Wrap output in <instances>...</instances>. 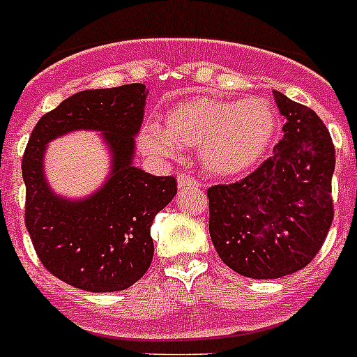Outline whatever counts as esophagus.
<instances>
[{
	"mask_svg": "<svg viewBox=\"0 0 357 357\" xmlns=\"http://www.w3.org/2000/svg\"><path fill=\"white\" fill-rule=\"evenodd\" d=\"M196 185V179L192 176H187V174H181L178 176V187L179 188H187V187H194Z\"/></svg>",
	"mask_w": 357,
	"mask_h": 357,
	"instance_id": "esophagus-1",
	"label": "esophagus"
}]
</instances>
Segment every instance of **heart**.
<instances>
[{
  "mask_svg": "<svg viewBox=\"0 0 357 357\" xmlns=\"http://www.w3.org/2000/svg\"><path fill=\"white\" fill-rule=\"evenodd\" d=\"M279 112L268 98H188L165 115V126L144 124L139 149L155 159H178L198 149L202 167L214 178H238L268 158L279 135Z\"/></svg>",
  "mask_w": 357,
  "mask_h": 357,
  "instance_id": "heart-1",
  "label": "heart"
}]
</instances>
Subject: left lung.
<instances>
[{"instance_id":"obj_1","label":"left lung","mask_w":357,"mask_h":357,"mask_svg":"<svg viewBox=\"0 0 357 357\" xmlns=\"http://www.w3.org/2000/svg\"><path fill=\"white\" fill-rule=\"evenodd\" d=\"M284 117L273 155L238 183L214 185L208 233L220 259L249 279H280L319 253L334 218L335 150L314 109L273 91Z\"/></svg>"}]
</instances>
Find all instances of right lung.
Listing matches in <instances>:
<instances>
[{
	"mask_svg": "<svg viewBox=\"0 0 357 357\" xmlns=\"http://www.w3.org/2000/svg\"><path fill=\"white\" fill-rule=\"evenodd\" d=\"M144 106V84L84 89L45 113L29 137L25 225L43 266L78 289L106 294L137 282L152 262L153 218L178 192L172 176L133 165ZM73 131L100 132L110 155L105 183L82 199L54 193L45 176L48 143Z\"/></svg>",
	"mask_w": 357,
	"mask_h": 357,
	"instance_id": "add662e5",
	"label": "right lung"
}]
</instances>
